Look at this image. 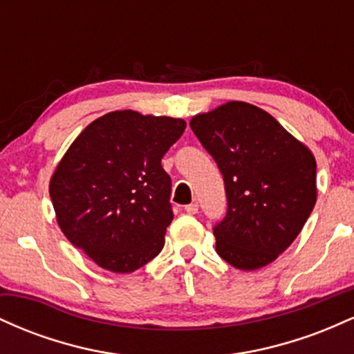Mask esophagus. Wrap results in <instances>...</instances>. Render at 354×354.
<instances>
[{"label": "esophagus", "instance_id": "34e87169", "mask_svg": "<svg viewBox=\"0 0 354 354\" xmlns=\"http://www.w3.org/2000/svg\"><path fill=\"white\" fill-rule=\"evenodd\" d=\"M185 211L188 214H196L198 213V205H196V203H191V205L185 206Z\"/></svg>", "mask_w": 354, "mask_h": 354}]
</instances>
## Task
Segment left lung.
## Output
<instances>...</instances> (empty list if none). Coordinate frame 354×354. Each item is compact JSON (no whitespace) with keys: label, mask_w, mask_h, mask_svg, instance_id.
<instances>
[{"label":"left lung","mask_w":354,"mask_h":354,"mask_svg":"<svg viewBox=\"0 0 354 354\" xmlns=\"http://www.w3.org/2000/svg\"><path fill=\"white\" fill-rule=\"evenodd\" d=\"M223 174L228 213L214 226L216 253L254 271L290 248L315 208L316 160L265 109L228 101L189 121Z\"/></svg>","instance_id":"left-lung-1"}]
</instances>
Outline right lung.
Segmentation results:
<instances>
[{"label":"right lung","instance_id":"add662e5","mask_svg":"<svg viewBox=\"0 0 354 354\" xmlns=\"http://www.w3.org/2000/svg\"><path fill=\"white\" fill-rule=\"evenodd\" d=\"M185 128L181 118L111 111L56 165L50 196L58 226L103 270L131 273L163 250L174 214L161 158Z\"/></svg>","mask_w":354,"mask_h":354}]
</instances>
